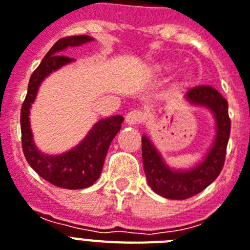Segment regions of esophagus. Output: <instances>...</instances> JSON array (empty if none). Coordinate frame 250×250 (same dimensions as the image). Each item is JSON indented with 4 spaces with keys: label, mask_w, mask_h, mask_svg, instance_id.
Returning <instances> with one entry per match:
<instances>
[{
    "label": "esophagus",
    "mask_w": 250,
    "mask_h": 250,
    "mask_svg": "<svg viewBox=\"0 0 250 250\" xmlns=\"http://www.w3.org/2000/svg\"><path fill=\"white\" fill-rule=\"evenodd\" d=\"M144 120H146V115L139 110L130 111L126 117H125V121H126L127 125H137V124L143 123Z\"/></svg>",
    "instance_id": "1"
}]
</instances>
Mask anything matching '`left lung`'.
<instances>
[{
	"instance_id": "left-lung-1",
	"label": "left lung",
	"mask_w": 250,
	"mask_h": 250,
	"mask_svg": "<svg viewBox=\"0 0 250 250\" xmlns=\"http://www.w3.org/2000/svg\"><path fill=\"white\" fill-rule=\"evenodd\" d=\"M189 106L206 108L214 120V138L203 160L188 168H175L166 164L153 142L143 134L142 157L146 177L154 193L167 199H188L212 184L224 167L230 137L228 101L212 86H195L184 96Z\"/></svg>"
}]
</instances>
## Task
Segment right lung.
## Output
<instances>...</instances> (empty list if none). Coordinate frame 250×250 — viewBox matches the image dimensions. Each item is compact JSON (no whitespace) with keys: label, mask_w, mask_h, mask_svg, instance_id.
Wrapping results in <instances>:
<instances>
[{"label":"right lung","mask_w":250,"mask_h":250,"mask_svg":"<svg viewBox=\"0 0 250 250\" xmlns=\"http://www.w3.org/2000/svg\"><path fill=\"white\" fill-rule=\"evenodd\" d=\"M92 41H94V38L89 36L66 37L57 41L30 76L28 93L21 107L20 125L22 152L28 164L44 180L65 189H84L98 180L107 150L113 138L120 131L124 117L121 115H115L101 119L75 147L63 153L47 154L43 153L34 143L29 116L43 80L63 66L75 61L62 53L69 47L83 46Z\"/></svg>","instance_id":"1"}]
</instances>
